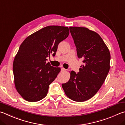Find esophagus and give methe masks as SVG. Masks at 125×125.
Masks as SVG:
<instances>
[{
  "mask_svg": "<svg viewBox=\"0 0 125 125\" xmlns=\"http://www.w3.org/2000/svg\"><path fill=\"white\" fill-rule=\"evenodd\" d=\"M65 70H66V69H65L63 68H61V72H65Z\"/></svg>",
  "mask_w": 125,
  "mask_h": 125,
  "instance_id": "obj_1",
  "label": "esophagus"
}]
</instances>
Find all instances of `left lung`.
Masks as SVG:
<instances>
[{
	"mask_svg": "<svg viewBox=\"0 0 125 125\" xmlns=\"http://www.w3.org/2000/svg\"><path fill=\"white\" fill-rule=\"evenodd\" d=\"M70 32L79 58L83 64L79 72H70L67 83H62L65 94L72 100L84 102L94 96L109 71L110 54L102 38L84 27H70Z\"/></svg>",
	"mask_w": 125,
	"mask_h": 125,
	"instance_id": "1",
	"label": "left lung"
}]
</instances>
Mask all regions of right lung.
Wrapping results in <instances>:
<instances>
[{"mask_svg":"<svg viewBox=\"0 0 125 125\" xmlns=\"http://www.w3.org/2000/svg\"><path fill=\"white\" fill-rule=\"evenodd\" d=\"M67 27L50 26L29 35L20 46L13 64L15 84L25 100L34 102L46 96L49 85L61 71L47 58L55 55L58 45L68 37Z\"/></svg>","mask_w":125,"mask_h":125,"instance_id":"1","label":"right lung"}]
</instances>
